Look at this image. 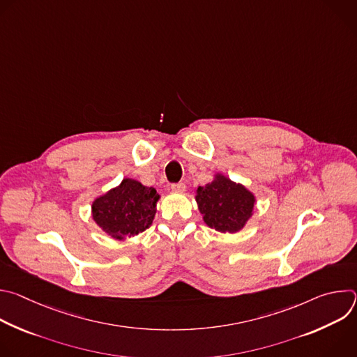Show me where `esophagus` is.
Segmentation results:
<instances>
[{
	"label": "esophagus",
	"mask_w": 357,
	"mask_h": 357,
	"mask_svg": "<svg viewBox=\"0 0 357 357\" xmlns=\"http://www.w3.org/2000/svg\"><path fill=\"white\" fill-rule=\"evenodd\" d=\"M171 189L174 190V192H185V189H186V186H185V183H182V182H179V183H174L172 186H171Z\"/></svg>",
	"instance_id": "esophagus-1"
}]
</instances>
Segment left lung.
Returning <instances> with one entry per match:
<instances>
[{"label": "left lung", "mask_w": 357, "mask_h": 357, "mask_svg": "<svg viewBox=\"0 0 357 357\" xmlns=\"http://www.w3.org/2000/svg\"><path fill=\"white\" fill-rule=\"evenodd\" d=\"M203 222L220 233H237L254 215L256 196L244 185L218 172L213 181L195 190Z\"/></svg>", "instance_id": "obj_1"}]
</instances>
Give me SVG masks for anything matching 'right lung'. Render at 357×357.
<instances>
[{
  "label": "right lung",
  "mask_w": 357,
  "mask_h": 357,
  "mask_svg": "<svg viewBox=\"0 0 357 357\" xmlns=\"http://www.w3.org/2000/svg\"><path fill=\"white\" fill-rule=\"evenodd\" d=\"M160 193L132 178L97 196L91 203L96 225L114 240H127L146 230L157 213Z\"/></svg>",
  "instance_id": "right-lung-1"
}]
</instances>
